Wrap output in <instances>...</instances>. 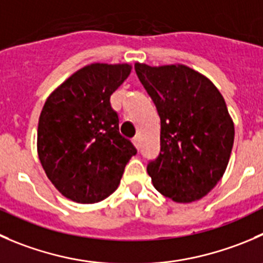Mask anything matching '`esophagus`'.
Listing matches in <instances>:
<instances>
[{"instance_id":"obj_1","label":"esophagus","mask_w":263,"mask_h":263,"mask_svg":"<svg viewBox=\"0 0 263 263\" xmlns=\"http://www.w3.org/2000/svg\"><path fill=\"white\" fill-rule=\"evenodd\" d=\"M132 142H134V145L136 146V149L140 150V139H139V137H134Z\"/></svg>"}]
</instances>
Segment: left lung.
<instances>
[{"label":"left lung","instance_id":"left-lung-1","mask_svg":"<svg viewBox=\"0 0 263 263\" xmlns=\"http://www.w3.org/2000/svg\"><path fill=\"white\" fill-rule=\"evenodd\" d=\"M160 117V153L147 164L154 187L177 203L207 195L225 173L234 122L220 91L182 64H135Z\"/></svg>","mask_w":263,"mask_h":263}]
</instances>
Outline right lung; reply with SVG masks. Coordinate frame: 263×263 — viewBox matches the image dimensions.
<instances>
[{
    "label": "right lung",
    "instance_id": "add662e5",
    "mask_svg": "<svg viewBox=\"0 0 263 263\" xmlns=\"http://www.w3.org/2000/svg\"><path fill=\"white\" fill-rule=\"evenodd\" d=\"M129 64L95 63L73 73L47 98L37 150L48 180L65 198L92 204L118 187L137 153L119 134L110 96L131 73Z\"/></svg>",
    "mask_w": 263,
    "mask_h": 263
}]
</instances>
